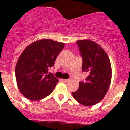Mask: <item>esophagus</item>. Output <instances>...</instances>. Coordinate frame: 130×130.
Instances as JSON below:
<instances>
[{
	"label": "esophagus",
	"instance_id": "1",
	"mask_svg": "<svg viewBox=\"0 0 130 130\" xmlns=\"http://www.w3.org/2000/svg\"><path fill=\"white\" fill-rule=\"evenodd\" d=\"M62 81L64 83H67L69 81V79H62Z\"/></svg>",
	"mask_w": 130,
	"mask_h": 130
}]
</instances>
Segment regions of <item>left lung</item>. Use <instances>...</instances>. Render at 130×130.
<instances>
[{
    "mask_svg": "<svg viewBox=\"0 0 130 130\" xmlns=\"http://www.w3.org/2000/svg\"><path fill=\"white\" fill-rule=\"evenodd\" d=\"M77 44L83 58L82 70L88 73L86 81L79 82L73 98L85 106L100 102L107 92L112 77L111 62L107 54L96 42L90 40H78Z\"/></svg>",
    "mask_w": 130,
    "mask_h": 130,
    "instance_id": "8db88e82",
    "label": "left lung"
}]
</instances>
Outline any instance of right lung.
Segmentation results:
<instances>
[{
  "mask_svg": "<svg viewBox=\"0 0 130 130\" xmlns=\"http://www.w3.org/2000/svg\"><path fill=\"white\" fill-rule=\"evenodd\" d=\"M64 43L49 39L38 40L26 47L15 66L17 85L21 93L30 100L37 101L49 96L58 79L48 73L54 66Z\"/></svg>",
  "mask_w": 130,
  "mask_h": 130,
  "instance_id": "obj_1",
  "label": "right lung"
}]
</instances>
